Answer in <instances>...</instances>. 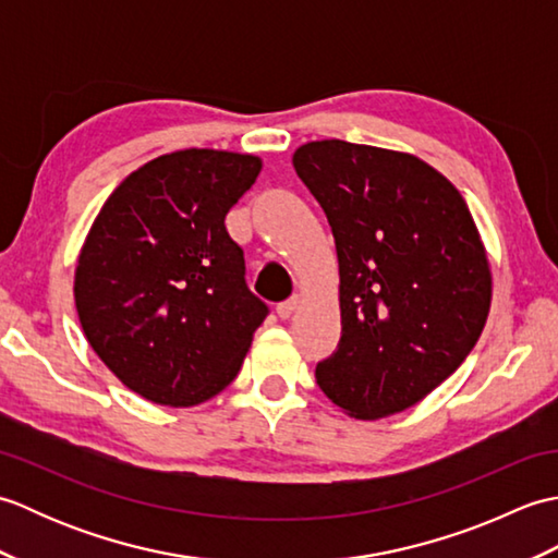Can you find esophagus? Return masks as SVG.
I'll use <instances>...</instances> for the list:
<instances>
[{
  "label": "esophagus",
  "instance_id": "obj_1",
  "mask_svg": "<svg viewBox=\"0 0 558 558\" xmlns=\"http://www.w3.org/2000/svg\"><path fill=\"white\" fill-rule=\"evenodd\" d=\"M298 306H300V298H290L286 302H280L276 312H278L280 318H290L294 314V310H298Z\"/></svg>",
  "mask_w": 558,
  "mask_h": 558
}]
</instances>
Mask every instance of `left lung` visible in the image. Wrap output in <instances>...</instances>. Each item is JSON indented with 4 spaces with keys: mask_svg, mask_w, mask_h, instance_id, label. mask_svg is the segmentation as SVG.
I'll list each match as a JSON object with an SVG mask.
<instances>
[{
    "mask_svg": "<svg viewBox=\"0 0 558 558\" xmlns=\"http://www.w3.org/2000/svg\"><path fill=\"white\" fill-rule=\"evenodd\" d=\"M322 204L340 268L338 350L316 381L350 417L412 408L465 362L492 270L465 198L410 153L312 141L292 156Z\"/></svg>",
    "mask_w": 558,
    "mask_h": 558,
    "instance_id": "obj_1",
    "label": "left lung"
}]
</instances>
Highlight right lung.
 Returning a JSON list of instances; mask_svg holds the SVG:
<instances>
[{
	"instance_id": "add662e5",
	"label": "right lung",
	"mask_w": 558,
	"mask_h": 558,
	"mask_svg": "<svg viewBox=\"0 0 558 558\" xmlns=\"http://www.w3.org/2000/svg\"><path fill=\"white\" fill-rule=\"evenodd\" d=\"M258 172L246 153L174 150L129 174L93 220L74 276L78 322L141 398L192 408L240 372L268 306L246 288L225 216Z\"/></svg>"
}]
</instances>
